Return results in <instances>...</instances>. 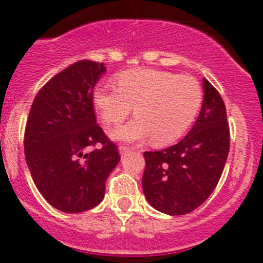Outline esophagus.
I'll return each mask as SVG.
<instances>
[{"label":"esophagus","instance_id":"obj_1","mask_svg":"<svg viewBox=\"0 0 263 263\" xmlns=\"http://www.w3.org/2000/svg\"><path fill=\"white\" fill-rule=\"evenodd\" d=\"M118 151H119V154H121V155L123 156V155H127V154H128V153H131L132 148L128 147V146H123V145H121V146L118 147Z\"/></svg>","mask_w":263,"mask_h":263}]
</instances>
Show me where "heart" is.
Here are the masks:
<instances>
[{
    "label": "heart",
    "mask_w": 263,
    "mask_h": 263,
    "mask_svg": "<svg viewBox=\"0 0 263 263\" xmlns=\"http://www.w3.org/2000/svg\"><path fill=\"white\" fill-rule=\"evenodd\" d=\"M117 84L102 82L92 91V105L104 123H119L134 108L136 118L110 134L117 141L151 137L158 146L172 144L187 131L202 104V87L188 75L135 68L119 73Z\"/></svg>",
    "instance_id": "heart-1"
}]
</instances>
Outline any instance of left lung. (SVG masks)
<instances>
[{
	"label": "left lung",
	"mask_w": 263,
	"mask_h": 263,
	"mask_svg": "<svg viewBox=\"0 0 263 263\" xmlns=\"http://www.w3.org/2000/svg\"><path fill=\"white\" fill-rule=\"evenodd\" d=\"M203 100L195 124L178 144L145 151L142 190L155 210L184 215L202 205L216 187L229 154L230 135L224 102L202 79Z\"/></svg>",
	"instance_id": "8db88e82"
}]
</instances>
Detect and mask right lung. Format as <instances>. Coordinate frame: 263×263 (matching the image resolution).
<instances>
[{
	"instance_id": "1",
	"label": "right lung",
	"mask_w": 263,
	"mask_h": 263,
	"mask_svg": "<svg viewBox=\"0 0 263 263\" xmlns=\"http://www.w3.org/2000/svg\"><path fill=\"white\" fill-rule=\"evenodd\" d=\"M105 71L104 63H73L42 87L29 113L26 164L42 196L63 213L99 205L105 181L121 160L116 145L97 124L92 108V90ZM98 142L102 148L84 153Z\"/></svg>"
}]
</instances>
